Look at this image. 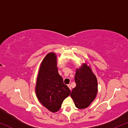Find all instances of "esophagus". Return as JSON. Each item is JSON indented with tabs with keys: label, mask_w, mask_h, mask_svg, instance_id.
Wrapping results in <instances>:
<instances>
[{
	"label": "esophagus",
	"mask_w": 128,
	"mask_h": 128,
	"mask_svg": "<svg viewBox=\"0 0 128 128\" xmlns=\"http://www.w3.org/2000/svg\"><path fill=\"white\" fill-rule=\"evenodd\" d=\"M68 88H69V89H70V90H72V88H71V85H70V84H69V85H68Z\"/></svg>",
	"instance_id": "obj_1"
}]
</instances>
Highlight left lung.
Here are the masks:
<instances>
[{
	"instance_id": "8db88e82",
	"label": "left lung",
	"mask_w": 128,
	"mask_h": 128,
	"mask_svg": "<svg viewBox=\"0 0 128 128\" xmlns=\"http://www.w3.org/2000/svg\"><path fill=\"white\" fill-rule=\"evenodd\" d=\"M74 80L76 86L70 94L76 107L79 109L87 108L92 103L98 92V82L90 66L83 63L76 69Z\"/></svg>"
}]
</instances>
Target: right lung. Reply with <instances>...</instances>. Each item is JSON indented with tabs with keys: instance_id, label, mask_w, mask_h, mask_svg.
<instances>
[{
	"instance_id": "1",
	"label": "right lung",
	"mask_w": 128,
	"mask_h": 128,
	"mask_svg": "<svg viewBox=\"0 0 128 128\" xmlns=\"http://www.w3.org/2000/svg\"><path fill=\"white\" fill-rule=\"evenodd\" d=\"M38 100L52 112H58L70 90L65 85L57 67V56L49 52L43 59L39 69L36 86Z\"/></svg>"
}]
</instances>
